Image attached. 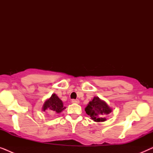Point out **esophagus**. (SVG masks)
Wrapping results in <instances>:
<instances>
[{"label": "esophagus", "mask_w": 153, "mask_h": 153, "mask_svg": "<svg viewBox=\"0 0 153 153\" xmlns=\"http://www.w3.org/2000/svg\"><path fill=\"white\" fill-rule=\"evenodd\" d=\"M72 103H75V104H79V100H72Z\"/></svg>", "instance_id": "obj_1"}]
</instances>
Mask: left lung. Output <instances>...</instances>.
Returning a JSON list of instances; mask_svg holds the SVG:
<instances>
[{
    "label": "left lung",
    "mask_w": 153,
    "mask_h": 153,
    "mask_svg": "<svg viewBox=\"0 0 153 153\" xmlns=\"http://www.w3.org/2000/svg\"><path fill=\"white\" fill-rule=\"evenodd\" d=\"M85 111L92 120L95 122H104L106 120L105 116L112 111V108L103 100H100L98 97H95L88 104Z\"/></svg>",
    "instance_id": "8db88e82"
}]
</instances>
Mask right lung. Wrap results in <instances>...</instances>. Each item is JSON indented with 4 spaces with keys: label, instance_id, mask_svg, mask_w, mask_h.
Here are the masks:
<instances>
[{
    "label": "right lung",
    "instance_id": "add662e5",
    "mask_svg": "<svg viewBox=\"0 0 153 153\" xmlns=\"http://www.w3.org/2000/svg\"><path fill=\"white\" fill-rule=\"evenodd\" d=\"M65 107L63 106L62 100L56 94H52L51 97L46 100L43 104L42 110L50 114H60Z\"/></svg>",
    "mask_w": 153,
    "mask_h": 153
}]
</instances>
